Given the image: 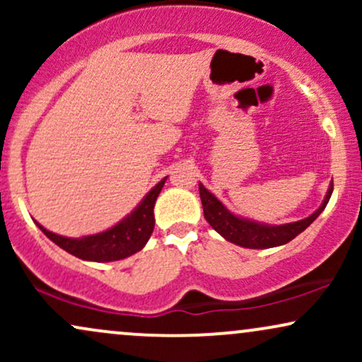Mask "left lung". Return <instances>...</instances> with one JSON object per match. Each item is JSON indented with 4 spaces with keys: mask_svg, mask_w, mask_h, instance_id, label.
<instances>
[{
    "mask_svg": "<svg viewBox=\"0 0 362 362\" xmlns=\"http://www.w3.org/2000/svg\"><path fill=\"white\" fill-rule=\"evenodd\" d=\"M332 190H334V182L328 187V192L325 195V199H323L322 206H320L313 214L308 216V218L301 219V221L277 224V226H274V224H262L250 221V219L238 218V216L230 213V211H228L204 185L199 184V194H201L202 207H204L206 221L209 223L224 240L245 248H272L279 247V245L289 243L291 240L303 233V231L322 214V211L325 209L328 201H330Z\"/></svg>",
    "mask_w": 362,
    "mask_h": 362,
    "instance_id": "left-lung-1",
    "label": "left lung"
}]
</instances>
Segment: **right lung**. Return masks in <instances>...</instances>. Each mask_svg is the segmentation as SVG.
Wrapping results in <instances>:
<instances>
[{
    "mask_svg": "<svg viewBox=\"0 0 362 362\" xmlns=\"http://www.w3.org/2000/svg\"><path fill=\"white\" fill-rule=\"evenodd\" d=\"M165 180H167V177L149 190L146 197L141 201V204L127 218H124L119 224L103 231V233L83 236V238H66V236L45 230L42 224L35 223L42 230V233L49 240H52L57 247H61L62 250L71 253V255L81 260L114 262L126 259L132 253L139 252L148 243L149 236L153 233V228H155L153 209H155L156 197L163 189Z\"/></svg>",
    "mask_w": 362,
    "mask_h": 362,
    "instance_id": "add662e5",
    "label": "right lung"
}]
</instances>
